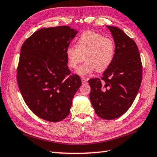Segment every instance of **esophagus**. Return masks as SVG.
Returning a JSON list of instances; mask_svg holds the SVG:
<instances>
[{
  "label": "esophagus",
  "instance_id": "34e87169",
  "mask_svg": "<svg viewBox=\"0 0 157 157\" xmlns=\"http://www.w3.org/2000/svg\"><path fill=\"white\" fill-rule=\"evenodd\" d=\"M81 79H82V84H86L87 83V79L86 78H81Z\"/></svg>",
  "mask_w": 157,
  "mask_h": 157
}]
</instances>
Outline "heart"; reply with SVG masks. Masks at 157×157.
<instances>
[{"mask_svg":"<svg viewBox=\"0 0 157 157\" xmlns=\"http://www.w3.org/2000/svg\"><path fill=\"white\" fill-rule=\"evenodd\" d=\"M115 44L109 38L93 31H86L77 39V47L69 46L66 49L68 64L75 68L83 59L86 60L77 69L79 75H86L97 70L102 72L109 68L115 57Z\"/></svg>","mask_w":157,"mask_h":157,"instance_id":"obj_1","label":"heart"}]
</instances>
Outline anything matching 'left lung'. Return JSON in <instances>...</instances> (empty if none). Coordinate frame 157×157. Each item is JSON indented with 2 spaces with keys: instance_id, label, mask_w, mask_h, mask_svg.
Instances as JSON below:
<instances>
[{
  "instance_id": "obj_1",
  "label": "left lung",
  "mask_w": 157,
  "mask_h": 157,
  "mask_svg": "<svg viewBox=\"0 0 157 157\" xmlns=\"http://www.w3.org/2000/svg\"><path fill=\"white\" fill-rule=\"evenodd\" d=\"M116 45L113 62L99 78L89 80L95 112L106 120L124 114L131 107L142 81V63L136 43L120 28L107 26Z\"/></svg>"
}]
</instances>
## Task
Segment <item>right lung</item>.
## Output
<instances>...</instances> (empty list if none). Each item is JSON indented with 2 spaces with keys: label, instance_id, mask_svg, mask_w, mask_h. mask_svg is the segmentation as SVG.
Instances as JSON below:
<instances>
[{
  "label": "right lung",
  "instance_id": "1",
  "mask_svg": "<svg viewBox=\"0 0 157 157\" xmlns=\"http://www.w3.org/2000/svg\"><path fill=\"white\" fill-rule=\"evenodd\" d=\"M77 33L67 25L42 28L21 47L18 88L30 109L45 121L56 123L66 118L81 86L79 76L71 75L65 53Z\"/></svg>",
  "mask_w": 157,
  "mask_h": 157
}]
</instances>
